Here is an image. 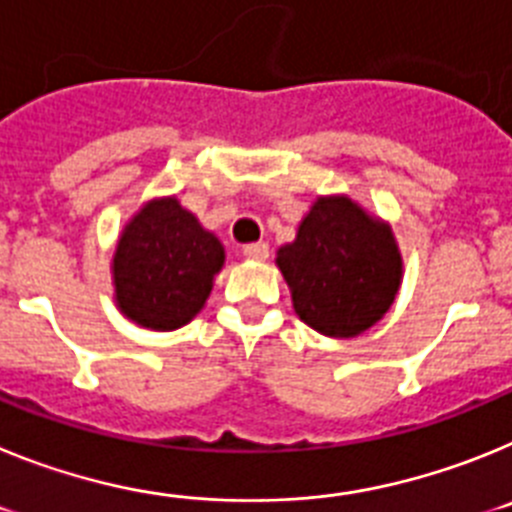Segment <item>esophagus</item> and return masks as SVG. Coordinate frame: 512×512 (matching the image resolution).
I'll list each match as a JSON object with an SVG mask.
<instances>
[{
	"label": "esophagus",
	"mask_w": 512,
	"mask_h": 512,
	"mask_svg": "<svg viewBox=\"0 0 512 512\" xmlns=\"http://www.w3.org/2000/svg\"><path fill=\"white\" fill-rule=\"evenodd\" d=\"M243 256L251 261H266L269 259V246L266 243H248V246H243Z\"/></svg>",
	"instance_id": "34e87169"
}]
</instances>
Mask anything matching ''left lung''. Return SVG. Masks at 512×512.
Here are the masks:
<instances>
[{
    "instance_id": "left-lung-1",
    "label": "left lung",
    "mask_w": 512,
    "mask_h": 512,
    "mask_svg": "<svg viewBox=\"0 0 512 512\" xmlns=\"http://www.w3.org/2000/svg\"><path fill=\"white\" fill-rule=\"evenodd\" d=\"M277 266L302 323L354 338L384 318L402 282V256L387 223L348 197H318Z\"/></svg>"
}]
</instances>
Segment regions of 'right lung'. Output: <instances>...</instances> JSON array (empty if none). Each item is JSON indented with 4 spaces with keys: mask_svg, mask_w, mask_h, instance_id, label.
Returning a JSON list of instances; mask_svg holds the SVG:
<instances>
[{
    "mask_svg": "<svg viewBox=\"0 0 512 512\" xmlns=\"http://www.w3.org/2000/svg\"><path fill=\"white\" fill-rule=\"evenodd\" d=\"M223 264V243L176 197L151 200L135 212L117 241L115 302L125 318L143 328H182L205 307Z\"/></svg>",
    "mask_w": 512,
    "mask_h": 512,
    "instance_id": "right-lung-1",
    "label": "right lung"
}]
</instances>
